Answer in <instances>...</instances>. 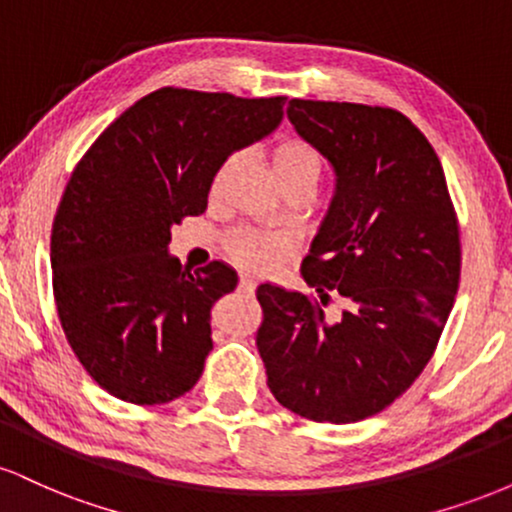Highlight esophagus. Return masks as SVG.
<instances>
[{"label": "esophagus", "mask_w": 512, "mask_h": 512, "mask_svg": "<svg viewBox=\"0 0 512 512\" xmlns=\"http://www.w3.org/2000/svg\"><path fill=\"white\" fill-rule=\"evenodd\" d=\"M255 279H252V276H240V289L243 291H248V293H252L255 291Z\"/></svg>", "instance_id": "34e87169"}]
</instances>
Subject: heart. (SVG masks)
I'll list each match as a JSON object with an SVG mask.
<instances>
[{"mask_svg": "<svg viewBox=\"0 0 512 512\" xmlns=\"http://www.w3.org/2000/svg\"><path fill=\"white\" fill-rule=\"evenodd\" d=\"M272 163L276 170V178H305V180H317L320 175V154L303 139H284V142L276 144ZM276 243L272 238L257 236V233L240 231L233 233L226 243V252L231 255V260L245 267H264V264L272 262Z\"/></svg>", "mask_w": 512, "mask_h": 512, "instance_id": "heart-1", "label": "heart"}]
</instances>
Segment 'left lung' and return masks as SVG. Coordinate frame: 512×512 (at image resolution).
I'll return each instance as SVG.
<instances>
[{"mask_svg":"<svg viewBox=\"0 0 512 512\" xmlns=\"http://www.w3.org/2000/svg\"><path fill=\"white\" fill-rule=\"evenodd\" d=\"M286 115L337 187L301 264L317 298L257 286V351L281 407L351 424L390 407L431 361L460 286V226L436 151L407 115L301 98ZM334 297L343 315L327 318Z\"/></svg>","mask_w":512,"mask_h":512,"instance_id":"obj_1","label":"left lung"}]
</instances>
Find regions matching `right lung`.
<instances>
[{
	"mask_svg": "<svg viewBox=\"0 0 512 512\" xmlns=\"http://www.w3.org/2000/svg\"><path fill=\"white\" fill-rule=\"evenodd\" d=\"M284 103L158 88L76 163L52 221V293L74 356L113 397L166 404L202 375L211 305L238 274L223 262L182 269L170 226L207 209L223 161L274 132Z\"/></svg>",
	"mask_w": 512,
	"mask_h": 512,
	"instance_id": "right-lung-1",
	"label": "right lung"
}]
</instances>
